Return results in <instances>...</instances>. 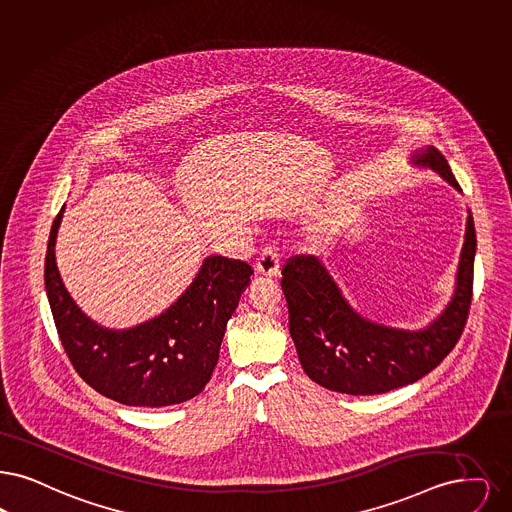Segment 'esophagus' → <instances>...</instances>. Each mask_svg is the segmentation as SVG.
<instances>
[{"label":"esophagus","mask_w":512,"mask_h":512,"mask_svg":"<svg viewBox=\"0 0 512 512\" xmlns=\"http://www.w3.org/2000/svg\"><path fill=\"white\" fill-rule=\"evenodd\" d=\"M255 272L263 278H276L280 276V253L274 247H265L257 257Z\"/></svg>","instance_id":"esophagus-1"}]
</instances>
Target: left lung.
Wrapping results in <instances>:
<instances>
[{
	"instance_id": "1",
	"label": "left lung",
	"mask_w": 512,
	"mask_h": 512,
	"mask_svg": "<svg viewBox=\"0 0 512 512\" xmlns=\"http://www.w3.org/2000/svg\"><path fill=\"white\" fill-rule=\"evenodd\" d=\"M413 164L434 169L461 190L448 160L429 146ZM476 232L469 213L457 268L455 293L446 310L419 331L369 322L350 307L326 266L312 255L287 259L282 289L289 310V333L308 377L335 392L383 394L419 381L457 345L472 299Z\"/></svg>"
}]
</instances>
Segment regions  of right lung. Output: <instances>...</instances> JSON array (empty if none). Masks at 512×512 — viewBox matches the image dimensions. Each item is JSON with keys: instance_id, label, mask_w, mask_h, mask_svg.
<instances>
[{"instance_id": "add662e5", "label": "right lung", "mask_w": 512, "mask_h": 512, "mask_svg": "<svg viewBox=\"0 0 512 512\" xmlns=\"http://www.w3.org/2000/svg\"><path fill=\"white\" fill-rule=\"evenodd\" d=\"M62 211L49 234L45 291L62 347L78 375L125 406L164 408L198 396L217 366L226 322L249 286L251 266L211 255L177 303L158 318L122 331L101 328L72 301L57 270Z\"/></svg>"}]
</instances>
